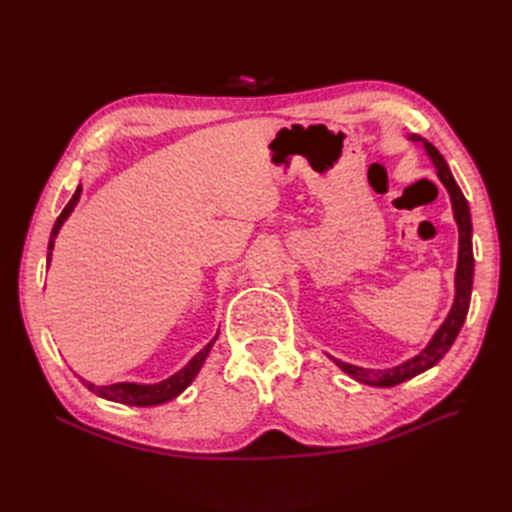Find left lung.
<instances>
[{
  "instance_id": "obj_1",
  "label": "left lung",
  "mask_w": 512,
  "mask_h": 512,
  "mask_svg": "<svg viewBox=\"0 0 512 512\" xmlns=\"http://www.w3.org/2000/svg\"><path fill=\"white\" fill-rule=\"evenodd\" d=\"M412 141H421L429 153V158L438 170V177L444 183V188L451 194V203H453V213H455V222L459 226V262H457V273H455V303L451 307V314L446 316V320L442 322V327L433 335V339L429 342V346L416 354L414 359L406 361L404 365L393 367V369H365V367H356L350 363H344L339 359H331L335 361V365L339 369H344L348 376H352L354 380L371 384V386H395L399 382H406L418 374H423L429 367L436 365L442 356L451 350L453 342L457 339L463 322H466L468 309H470V297H472V277H474V254H472V220H470V207L468 200L463 196V192L459 190V185L448 168L446 160L440 156V151L433 147L429 141H425L423 136L412 134Z\"/></svg>"
}]
</instances>
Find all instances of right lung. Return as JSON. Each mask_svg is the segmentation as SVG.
<instances>
[{"mask_svg": "<svg viewBox=\"0 0 512 512\" xmlns=\"http://www.w3.org/2000/svg\"><path fill=\"white\" fill-rule=\"evenodd\" d=\"M79 198H81V185H79V188H76V192L72 194V198H70V203L66 205V209L59 213V218H57V222H55V226H53V230H51L49 254H46V267H49L51 256H53V245H55L57 232H59L61 224L66 222L68 215L72 213V209L76 207V203H79ZM215 339H218V335H215V337L211 339V342H209L203 350H200V352L194 356V359H192L188 365H185L181 371H177L175 376H170L168 380H164V382H160V384L119 382V384H111V386H96V384H91V382H85L83 378H81V382L87 386V389H89L91 393H96V395H100V397H104V399H108V401H117V404H126V406H158V404H164V401L173 399V397H177L181 391L188 389V384L196 378L198 369L203 367V363H205L207 354H209V350H211Z\"/></svg>", "mask_w": 512, "mask_h": 512, "instance_id": "add662e5", "label": "right lung"}]
</instances>
